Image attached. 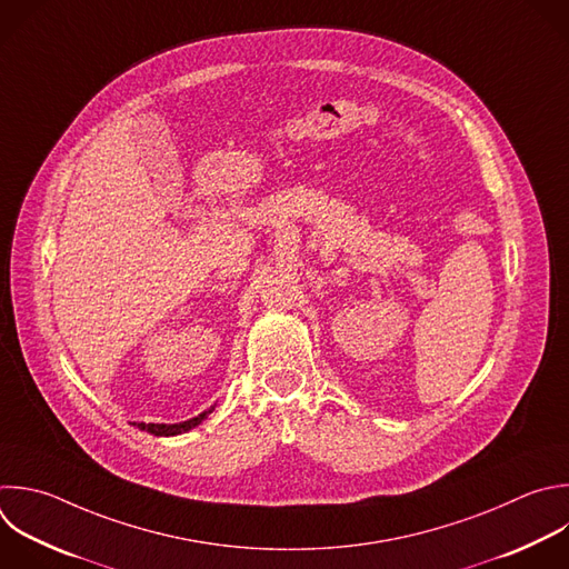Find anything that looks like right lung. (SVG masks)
Segmentation results:
<instances>
[{"label": "right lung", "instance_id": "right-lung-1", "mask_svg": "<svg viewBox=\"0 0 569 569\" xmlns=\"http://www.w3.org/2000/svg\"><path fill=\"white\" fill-rule=\"evenodd\" d=\"M208 413H212V409L206 411V413H201V416H197V418H192V420L180 422V425H144V422H136V427H138L140 431L153 433V436H176V433L189 431V429H194L197 425H201V422L208 418Z\"/></svg>", "mask_w": 569, "mask_h": 569}]
</instances>
